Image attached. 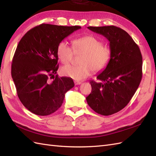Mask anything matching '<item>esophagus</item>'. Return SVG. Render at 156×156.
I'll return each instance as SVG.
<instances>
[{"label": "esophagus", "mask_w": 156, "mask_h": 156, "mask_svg": "<svg viewBox=\"0 0 156 156\" xmlns=\"http://www.w3.org/2000/svg\"><path fill=\"white\" fill-rule=\"evenodd\" d=\"M82 84V82H80V81H77V80H75L74 81V84L76 85V86H77V85H80V84Z\"/></svg>", "instance_id": "1"}]
</instances>
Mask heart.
<instances>
[{
    "label": "heart",
    "mask_w": 156,
    "mask_h": 156,
    "mask_svg": "<svg viewBox=\"0 0 156 156\" xmlns=\"http://www.w3.org/2000/svg\"><path fill=\"white\" fill-rule=\"evenodd\" d=\"M74 50L84 52L80 60V65H66L62 67L61 74L75 80H82L88 77L93 70L100 72L109 64L111 58L110 49L102 45L99 40L92 36H85L72 41ZM57 56L64 64L69 63L73 54L70 45L66 41H61L57 46Z\"/></svg>",
    "instance_id": "heart-1"
}]
</instances>
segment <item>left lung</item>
I'll return each instance as SVG.
<instances>
[{"label":"left lung","instance_id":"1","mask_svg":"<svg viewBox=\"0 0 156 156\" xmlns=\"http://www.w3.org/2000/svg\"><path fill=\"white\" fill-rule=\"evenodd\" d=\"M89 30L106 37L110 42L111 58L99 82L91 80V93L87 103L96 113L109 115L127 105L140 84L142 77V56L132 38L115 26L88 27Z\"/></svg>","mask_w":156,"mask_h":156}]
</instances>
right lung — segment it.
<instances>
[{
    "label": "right lung",
    "mask_w": 156,
    "mask_h": 156,
    "mask_svg": "<svg viewBox=\"0 0 156 156\" xmlns=\"http://www.w3.org/2000/svg\"><path fill=\"white\" fill-rule=\"evenodd\" d=\"M80 28L42 24L21 38L11 74L20 102L32 113H54L62 104L66 92L74 86L72 78L54 76L58 68L56 52L60 42Z\"/></svg>",
    "instance_id": "1"
}]
</instances>
